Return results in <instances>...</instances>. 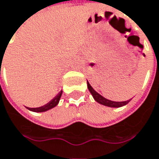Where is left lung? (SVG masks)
Masks as SVG:
<instances>
[{
    "mask_svg": "<svg viewBox=\"0 0 159 159\" xmlns=\"http://www.w3.org/2000/svg\"><path fill=\"white\" fill-rule=\"evenodd\" d=\"M87 84H88V89H89V92L91 93L92 97H93V98L95 99V101H96V102H98V103L100 104V105L105 106V107H113V108H118V107H124L125 105H127V104L131 101V99H129V100H127V101L116 102V101H112V100L107 99V98H104L103 96H101L99 93H98V92L96 91V90L92 88V86L89 84V81H87Z\"/></svg>",
    "mask_w": 159,
    "mask_h": 159,
    "instance_id": "obj_1",
    "label": "left lung"
}]
</instances>
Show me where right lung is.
<instances>
[{"label": "right lung", "mask_w": 159, "mask_h": 159, "mask_svg": "<svg viewBox=\"0 0 159 159\" xmlns=\"http://www.w3.org/2000/svg\"><path fill=\"white\" fill-rule=\"evenodd\" d=\"M61 94H62V91H61L56 95V97H54L50 102H48L47 104H45L44 106L40 107H36V108H30V107H28V109L29 111H32V112H36V113H42V112H45L47 110H50L53 107H55L58 104H59L60 98L61 97Z\"/></svg>", "instance_id": "1"}]
</instances>
